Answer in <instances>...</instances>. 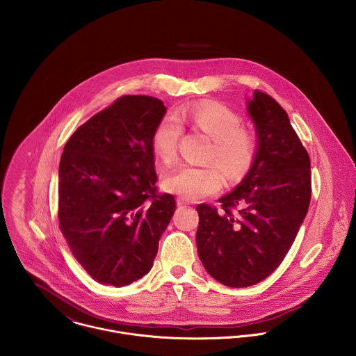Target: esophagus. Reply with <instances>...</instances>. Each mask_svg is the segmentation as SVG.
I'll use <instances>...</instances> for the list:
<instances>
[{"instance_id":"obj_1","label":"esophagus","mask_w":356,"mask_h":356,"mask_svg":"<svg viewBox=\"0 0 356 356\" xmlns=\"http://www.w3.org/2000/svg\"><path fill=\"white\" fill-rule=\"evenodd\" d=\"M177 204H178V205H188V202H186L185 199H182V197H178V199H177Z\"/></svg>"}]
</instances>
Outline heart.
Segmentation results:
<instances>
[{
  "mask_svg": "<svg viewBox=\"0 0 356 356\" xmlns=\"http://www.w3.org/2000/svg\"><path fill=\"white\" fill-rule=\"evenodd\" d=\"M184 124L212 140L207 160L213 161L227 181L236 182L251 170L257 148L254 133L241 127L243 120L234 111L218 102L179 108L159 120L153 130L152 151L163 163L170 164L177 159ZM220 172L212 164H185L167 174L163 186L185 200H199L220 189Z\"/></svg>",
  "mask_w": 356,
  "mask_h": 356,
  "instance_id": "heart-1",
  "label": "heart"
}]
</instances>
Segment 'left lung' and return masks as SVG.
Returning a JSON list of instances; mask_svg holds the SVG:
<instances>
[{
    "instance_id": "1",
    "label": "left lung",
    "mask_w": 356,
    "mask_h": 356,
    "mask_svg": "<svg viewBox=\"0 0 356 356\" xmlns=\"http://www.w3.org/2000/svg\"><path fill=\"white\" fill-rule=\"evenodd\" d=\"M257 149L243 182L219 199L222 211L199 204L196 244L208 274L230 288L267 278L289 252L311 200L309 156L285 109L254 90L248 102Z\"/></svg>"
}]
</instances>
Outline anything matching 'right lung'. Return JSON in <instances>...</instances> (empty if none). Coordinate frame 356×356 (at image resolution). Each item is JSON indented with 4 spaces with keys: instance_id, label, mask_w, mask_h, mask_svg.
I'll return each mask as SVG.
<instances>
[{
    "instance_id": "obj_1",
    "label": "right lung",
    "mask_w": 356,
    "mask_h": 356,
    "mask_svg": "<svg viewBox=\"0 0 356 356\" xmlns=\"http://www.w3.org/2000/svg\"><path fill=\"white\" fill-rule=\"evenodd\" d=\"M167 108L122 96L79 126L58 165L60 230L102 285H129L152 268L175 199L159 193L152 134Z\"/></svg>"
}]
</instances>
